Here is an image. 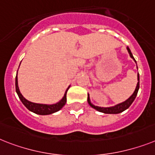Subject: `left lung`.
I'll return each mask as SVG.
<instances>
[{
	"instance_id": "1",
	"label": "left lung",
	"mask_w": 155,
	"mask_h": 155,
	"mask_svg": "<svg viewBox=\"0 0 155 155\" xmlns=\"http://www.w3.org/2000/svg\"><path fill=\"white\" fill-rule=\"evenodd\" d=\"M127 49H128V53H129L130 57H131V58H132V59L135 61V62L136 63V60H135V58H134L133 55H132V52H131V50H130L129 48L127 47ZM136 65H137V64H136ZM137 78H138V83H137V85H136V89H135V91H134L132 95L130 96L128 99L126 100V101H124V102H121V103L117 104V105H116V106H111V107H100V106H94V105H93V104L91 103V99H90L89 94H87L88 104H89L90 106H91L92 108H94V110H97L98 112H101V113H104V114H120V113H122V112L124 111V110H126L127 109H128V108H129V106L132 105V102H133L134 100H135V98H136V95H137L138 91H139V89H140V75H139V72H138Z\"/></svg>"
}]
</instances>
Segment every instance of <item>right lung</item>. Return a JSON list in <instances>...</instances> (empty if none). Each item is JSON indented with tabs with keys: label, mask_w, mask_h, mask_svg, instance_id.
<instances>
[{
	"label": "right lung",
	"mask_w": 155,
	"mask_h": 155,
	"mask_svg": "<svg viewBox=\"0 0 155 155\" xmlns=\"http://www.w3.org/2000/svg\"><path fill=\"white\" fill-rule=\"evenodd\" d=\"M18 72V71H17ZM70 86L66 90L65 93L64 94V97L61 99L60 100L59 102H57L55 104H52V105H48V104H39V103H35V102H31L28 100H27L25 97L22 95V94L20 93L19 89V86H18V78L17 75L15 76V91L17 93L18 96H19V99L22 102V103L27 107V109L30 110V111L33 112L35 114H38V115H49L53 113L59 111L61 109L63 108V106L65 105L66 102H67V97H66V94H67L68 90L69 89Z\"/></svg>",
	"instance_id": "add662e5"
}]
</instances>
